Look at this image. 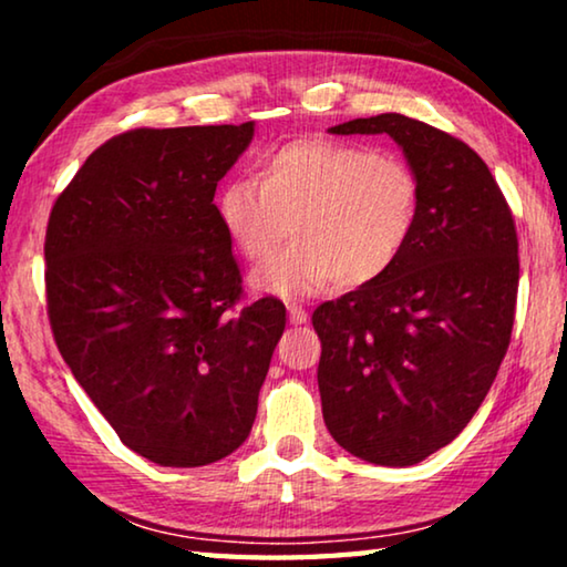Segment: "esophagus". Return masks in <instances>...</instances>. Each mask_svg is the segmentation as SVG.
Returning <instances> with one entry per match:
<instances>
[{
    "label": "esophagus",
    "instance_id": "esophagus-1",
    "mask_svg": "<svg viewBox=\"0 0 567 567\" xmlns=\"http://www.w3.org/2000/svg\"><path fill=\"white\" fill-rule=\"evenodd\" d=\"M287 312H290V320H292L295 324L307 322V310H305V307L292 302V305H287Z\"/></svg>",
    "mask_w": 567,
    "mask_h": 567
}]
</instances>
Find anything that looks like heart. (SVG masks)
I'll return each mask as SVG.
<instances>
[{
  "label": "heart",
  "mask_w": 567,
  "mask_h": 567,
  "mask_svg": "<svg viewBox=\"0 0 567 567\" xmlns=\"http://www.w3.org/2000/svg\"><path fill=\"white\" fill-rule=\"evenodd\" d=\"M215 209L229 245L249 262H265L292 225L295 245L260 267L252 285L307 297L338 282H378L398 265L417 229L420 179L395 155L302 137L272 150L260 179H227Z\"/></svg>",
  "instance_id": "heart-1"
}]
</instances>
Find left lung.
I'll return each instance as SVG.
<instances>
[{
	"label": "left lung",
	"mask_w": 567,
	"mask_h": 567,
	"mask_svg": "<svg viewBox=\"0 0 567 567\" xmlns=\"http://www.w3.org/2000/svg\"><path fill=\"white\" fill-rule=\"evenodd\" d=\"M328 132L390 134L420 179L417 229L398 265L312 312L334 443L408 467L463 433L511 344L513 213L477 152L425 122L388 112Z\"/></svg>",
	"instance_id": "obj_1"
}]
</instances>
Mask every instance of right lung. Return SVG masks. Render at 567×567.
I'll return each mask as SVG.
<instances>
[{"instance_id": "right-lung-1", "label": "right lung", "mask_w": 567, "mask_h": 567, "mask_svg": "<svg viewBox=\"0 0 567 567\" xmlns=\"http://www.w3.org/2000/svg\"><path fill=\"white\" fill-rule=\"evenodd\" d=\"M255 122L130 130L104 142L47 225V312L74 380L134 453L217 463L257 415L285 305L235 310L243 277L215 189Z\"/></svg>"}]
</instances>
